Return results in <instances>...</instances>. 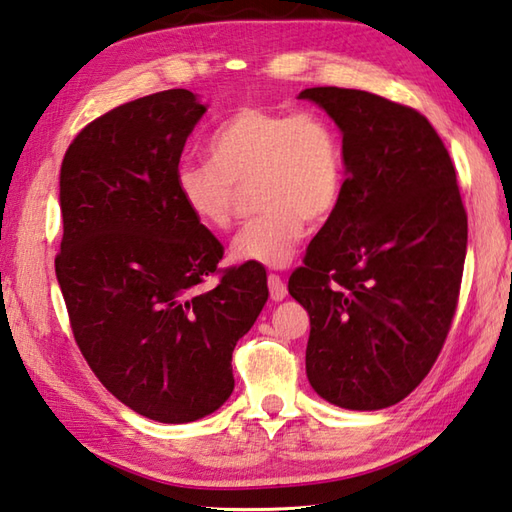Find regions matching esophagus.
I'll list each match as a JSON object with an SVG mask.
<instances>
[{"mask_svg":"<svg viewBox=\"0 0 512 512\" xmlns=\"http://www.w3.org/2000/svg\"><path fill=\"white\" fill-rule=\"evenodd\" d=\"M267 285H269V296H272V301H283V298L287 296V285L281 276L269 274Z\"/></svg>","mask_w":512,"mask_h":512,"instance_id":"34e87169","label":"esophagus"}]
</instances>
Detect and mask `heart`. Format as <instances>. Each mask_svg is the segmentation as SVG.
Wrapping results in <instances>:
<instances>
[{
	"label": "heart",
	"mask_w": 512,
	"mask_h": 512,
	"mask_svg": "<svg viewBox=\"0 0 512 512\" xmlns=\"http://www.w3.org/2000/svg\"><path fill=\"white\" fill-rule=\"evenodd\" d=\"M209 162L176 169L180 202L200 227L227 231L240 189L254 182L260 214L229 247L234 263L285 267L301 243L305 220L323 223L339 207L345 182L343 144L316 111L243 106L207 140Z\"/></svg>",
	"instance_id": "heart-1"
}]
</instances>
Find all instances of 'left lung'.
<instances>
[{
    "instance_id": "8db88e82",
    "label": "left lung",
    "mask_w": 512,
    "mask_h": 512,
    "mask_svg": "<svg viewBox=\"0 0 512 512\" xmlns=\"http://www.w3.org/2000/svg\"><path fill=\"white\" fill-rule=\"evenodd\" d=\"M343 133V196L287 289L310 314L307 379L345 410L390 408L435 365L455 316L468 218L432 124L368 91L298 93Z\"/></svg>"
}]
</instances>
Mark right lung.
Returning <instances> with one entry per match:
<instances>
[{"mask_svg":"<svg viewBox=\"0 0 512 512\" xmlns=\"http://www.w3.org/2000/svg\"><path fill=\"white\" fill-rule=\"evenodd\" d=\"M207 104L169 89L84 127L60 171L55 258L75 341L115 399L160 423L216 412L234 392L231 352L267 303L256 265L216 272L223 245L176 191L182 149Z\"/></svg>","mask_w":512,"mask_h":512,"instance_id":"obj_1","label":"right lung"}]
</instances>
